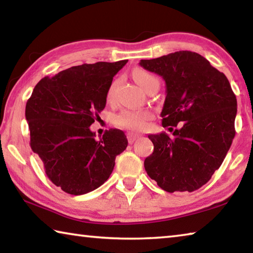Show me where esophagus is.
Returning <instances> with one entry per match:
<instances>
[{
    "label": "esophagus",
    "mask_w": 253,
    "mask_h": 253,
    "mask_svg": "<svg viewBox=\"0 0 253 253\" xmlns=\"http://www.w3.org/2000/svg\"><path fill=\"white\" fill-rule=\"evenodd\" d=\"M140 137V135H138V134H136V132H131V131H129V132H127V139H128V143L129 144H132L135 142V140H137Z\"/></svg>",
    "instance_id": "1"
}]
</instances>
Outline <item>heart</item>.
Wrapping results in <instances>:
<instances>
[{
  "label": "heart",
  "mask_w": 253,
  "mask_h": 253,
  "mask_svg": "<svg viewBox=\"0 0 253 253\" xmlns=\"http://www.w3.org/2000/svg\"><path fill=\"white\" fill-rule=\"evenodd\" d=\"M132 77L140 88L144 89L151 84H158L155 76L149 74L143 69H135L132 72ZM115 87V84L110 85L108 90V97L111 96ZM153 117L152 111L147 109H123L115 116L114 122L117 126L126 128L131 130H140L146 125L147 121Z\"/></svg>",
  "instance_id": "obj_1"
}]
</instances>
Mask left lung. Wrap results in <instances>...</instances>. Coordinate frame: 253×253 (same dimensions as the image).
I'll list each match as a JSON object with an SVG mask.
<instances>
[{
	"instance_id": "obj_1",
	"label": "left lung",
	"mask_w": 253,
	"mask_h": 253,
	"mask_svg": "<svg viewBox=\"0 0 253 253\" xmlns=\"http://www.w3.org/2000/svg\"><path fill=\"white\" fill-rule=\"evenodd\" d=\"M139 66L165 81L162 125L172 131L148 135L154 152L145 169L169 193L198 190L220 168L235 135L237 98L229 80L192 51L140 60Z\"/></svg>"
}]
</instances>
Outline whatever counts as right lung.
Returning a JSON list of instances; mask_svg holds the SVG:
<instances>
[{"instance_id": "right-lung-1", "label": "right lung", "mask_w": 253, "mask_h": 253, "mask_svg": "<svg viewBox=\"0 0 253 253\" xmlns=\"http://www.w3.org/2000/svg\"><path fill=\"white\" fill-rule=\"evenodd\" d=\"M128 60L71 67L37 84L25 106L30 145L46 176L72 195H81L109 178L116 156L128 140L119 129L96 139L90 125L105 108L114 76Z\"/></svg>"}]
</instances>
